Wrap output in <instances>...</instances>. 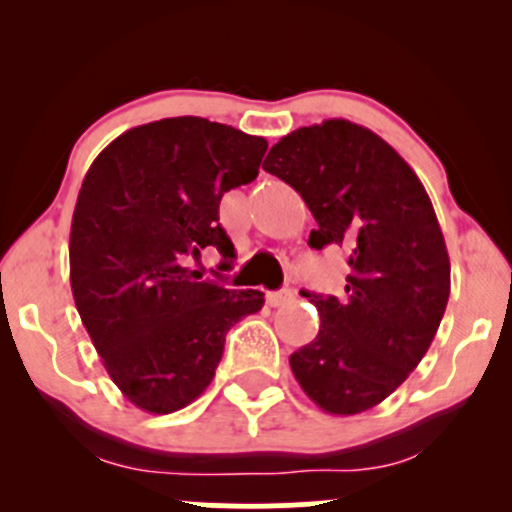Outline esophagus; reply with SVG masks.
Segmentation results:
<instances>
[{"label": "esophagus", "instance_id": "esophagus-1", "mask_svg": "<svg viewBox=\"0 0 512 512\" xmlns=\"http://www.w3.org/2000/svg\"><path fill=\"white\" fill-rule=\"evenodd\" d=\"M293 298H296V293H293L291 289H281V291H269L267 293V303L272 305V308L289 305V303H293Z\"/></svg>", "mask_w": 512, "mask_h": 512}]
</instances>
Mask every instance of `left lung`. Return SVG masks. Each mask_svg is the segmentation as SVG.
<instances>
[{"label": "left lung", "mask_w": 512, "mask_h": 512, "mask_svg": "<svg viewBox=\"0 0 512 512\" xmlns=\"http://www.w3.org/2000/svg\"><path fill=\"white\" fill-rule=\"evenodd\" d=\"M262 168L289 182L317 221L308 245L349 255L346 296L310 298L320 332L289 363L327 414H361L419 366L450 296V257L424 185L385 139L349 120L281 137Z\"/></svg>", "instance_id": "left-lung-1"}]
</instances>
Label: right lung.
I'll use <instances>...</instances> for the list:
<instances>
[{"instance_id": "1", "label": "right lung", "mask_w": 512, "mask_h": 512, "mask_svg": "<svg viewBox=\"0 0 512 512\" xmlns=\"http://www.w3.org/2000/svg\"><path fill=\"white\" fill-rule=\"evenodd\" d=\"M267 139L204 117L127 129L81 182L69 233L76 310L103 366L134 407L170 414L207 390L226 332L257 313L262 291H231L187 267L216 248L228 190L260 173Z\"/></svg>"}]
</instances>
